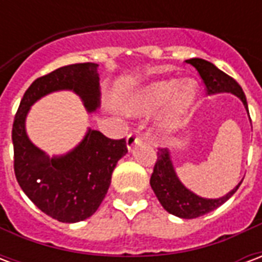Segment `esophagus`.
Wrapping results in <instances>:
<instances>
[{
	"instance_id": "esophagus-1",
	"label": "esophagus",
	"mask_w": 262,
	"mask_h": 262,
	"mask_svg": "<svg viewBox=\"0 0 262 262\" xmlns=\"http://www.w3.org/2000/svg\"><path fill=\"white\" fill-rule=\"evenodd\" d=\"M140 142H142V137L139 136L136 132H132V133H129V135H127L126 144H127V148H129V150H132V148L135 147L136 144H139Z\"/></svg>"
}]
</instances>
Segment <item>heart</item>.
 <instances>
[{
  "instance_id": "obj_1",
  "label": "heart",
  "mask_w": 262,
  "mask_h": 262,
  "mask_svg": "<svg viewBox=\"0 0 262 262\" xmlns=\"http://www.w3.org/2000/svg\"><path fill=\"white\" fill-rule=\"evenodd\" d=\"M199 97L196 81L177 78L153 81L137 90L123 103V111L130 116H147L161 110L157 127L164 133L178 130L191 114Z\"/></svg>"
}]
</instances>
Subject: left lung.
Returning <instances> with one entry per match:
<instances>
[{
    "instance_id": "obj_1",
    "label": "left lung",
    "mask_w": 262,
    "mask_h": 262,
    "mask_svg": "<svg viewBox=\"0 0 262 262\" xmlns=\"http://www.w3.org/2000/svg\"><path fill=\"white\" fill-rule=\"evenodd\" d=\"M188 64L193 66L198 70L201 78L206 85L209 95L213 94H223L229 92L236 95L244 105V108L248 114V105L246 95L243 92L242 86L237 84L231 77L223 73L210 61H206L203 59H191L187 60ZM243 180L236 187L227 192L225 196L213 198H202L188 189L177 176L176 168L171 160V154L167 148H159L157 153V163L154 165V171L150 178V185L153 188L156 196L161 203V206L168 212V213L178 216L181 219H195L202 214H206L217 209L220 205L230 199L233 193L236 192Z\"/></svg>"
}]
</instances>
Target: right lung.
<instances>
[{"label": "right lung", "instance_id": "obj_1", "mask_svg": "<svg viewBox=\"0 0 262 262\" xmlns=\"http://www.w3.org/2000/svg\"><path fill=\"white\" fill-rule=\"evenodd\" d=\"M56 91H73L86 112H97L101 103L98 64L60 67L26 90L12 126L15 177L43 213L63 223H77L97 212L127 147L125 139L112 140L94 129H88L84 139L61 156L50 157L35 146L26 133V116L33 103Z\"/></svg>", "mask_w": 262, "mask_h": 262}]
</instances>
